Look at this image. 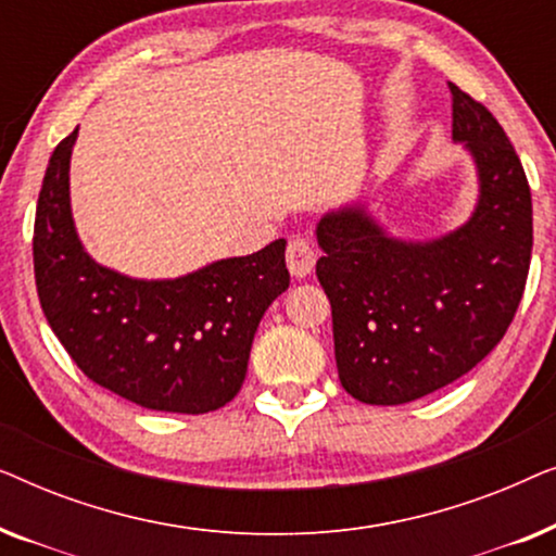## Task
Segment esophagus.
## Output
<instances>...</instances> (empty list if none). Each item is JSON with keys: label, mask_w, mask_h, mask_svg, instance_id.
Instances as JSON below:
<instances>
[{"label": "esophagus", "mask_w": 556, "mask_h": 556, "mask_svg": "<svg viewBox=\"0 0 556 556\" xmlns=\"http://www.w3.org/2000/svg\"><path fill=\"white\" fill-rule=\"evenodd\" d=\"M286 263H288V270H291V276L306 278L316 265V253L314 248H311V242L306 238H301V235H295V238L288 240Z\"/></svg>", "instance_id": "1"}]
</instances>
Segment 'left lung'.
Returning a JSON list of instances; mask_svg holds the SVG:
<instances>
[{"instance_id":"obj_1","label":"left lung","mask_w":556,"mask_h":556,"mask_svg":"<svg viewBox=\"0 0 556 556\" xmlns=\"http://www.w3.org/2000/svg\"><path fill=\"white\" fill-rule=\"evenodd\" d=\"M453 139L473 156L481 197L458 230L390 238L364 204L316 227L341 387L367 405H405L466 375L504 339L531 261V192L493 113L447 83Z\"/></svg>"}]
</instances>
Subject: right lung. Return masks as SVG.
Here are the masks:
<instances>
[{"label": "right lung", "instance_id": "add662e5", "mask_svg": "<svg viewBox=\"0 0 556 556\" xmlns=\"http://www.w3.org/2000/svg\"><path fill=\"white\" fill-rule=\"evenodd\" d=\"M52 151L35 215V283L60 344L83 375L162 413L225 407L245 382L257 324L291 283L286 240L174 280H136L83 250L71 215L73 143Z\"/></svg>", "mask_w": 556, "mask_h": 556}]
</instances>
